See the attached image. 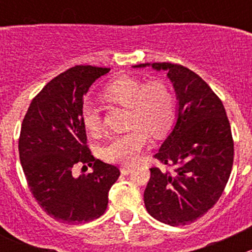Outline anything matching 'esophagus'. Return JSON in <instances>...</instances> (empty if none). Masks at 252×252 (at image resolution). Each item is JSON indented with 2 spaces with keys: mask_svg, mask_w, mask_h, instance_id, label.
<instances>
[{
  "mask_svg": "<svg viewBox=\"0 0 252 252\" xmlns=\"http://www.w3.org/2000/svg\"><path fill=\"white\" fill-rule=\"evenodd\" d=\"M131 171H133V168H131V167H129V166H122V167H121L122 174H124V175L129 174Z\"/></svg>",
  "mask_w": 252,
  "mask_h": 252,
  "instance_id": "34e87169",
  "label": "esophagus"
}]
</instances>
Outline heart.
<instances>
[{"label": "heart", "mask_w": 252, "mask_h": 252, "mask_svg": "<svg viewBox=\"0 0 252 252\" xmlns=\"http://www.w3.org/2000/svg\"><path fill=\"white\" fill-rule=\"evenodd\" d=\"M103 98L113 105L128 108L129 130L114 135L102 149L106 161L113 163H135L149 145L150 134L156 138L171 129L175 118V97L161 80L145 84L138 78L119 77L111 81L102 93ZM81 121L86 130L98 134L102 124L98 111L90 103L83 106Z\"/></svg>", "instance_id": "heart-1"}]
</instances>
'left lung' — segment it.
<instances>
[{
	"label": "left lung",
	"instance_id": "8db88e82",
	"mask_svg": "<svg viewBox=\"0 0 252 252\" xmlns=\"http://www.w3.org/2000/svg\"><path fill=\"white\" fill-rule=\"evenodd\" d=\"M166 70L178 98L173 130L155 155L171 169L150 168L144 192L147 212L162 223L185 225L220 200L229 179L234 141L220 98L196 73L174 63H142Z\"/></svg>",
	"mask_w": 252,
	"mask_h": 252
}]
</instances>
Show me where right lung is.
<instances>
[{"mask_svg":"<svg viewBox=\"0 0 252 252\" xmlns=\"http://www.w3.org/2000/svg\"><path fill=\"white\" fill-rule=\"evenodd\" d=\"M110 68L75 65L53 78L32 98L22 123L19 158L28 187L42 210L64 223H86L105 213L121 172L89 149L81 121L84 95ZM77 164L93 167L75 178Z\"/></svg>","mask_w":252,"mask_h":252,"instance_id":"add662e5","label":"right lung"}]
</instances>
